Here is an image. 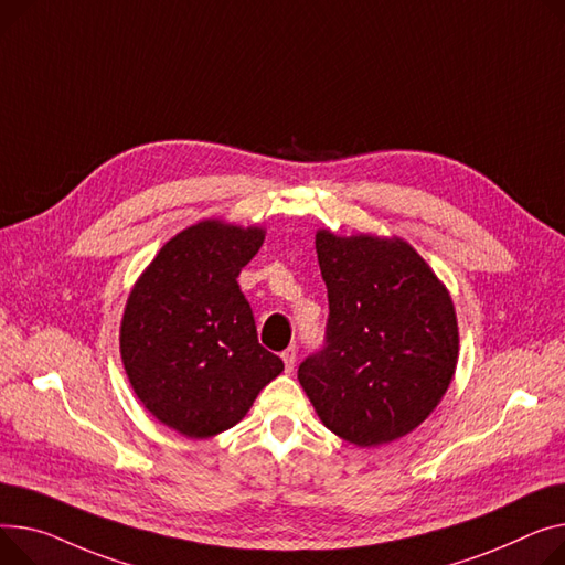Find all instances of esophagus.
<instances>
[{
	"mask_svg": "<svg viewBox=\"0 0 565 565\" xmlns=\"http://www.w3.org/2000/svg\"><path fill=\"white\" fill-rule=\"evenodd\" d=\"M281 359H284L286 372H292V367H295V359H297V352H295V348H288V350H284V352H281Z\"/></svg>",
	"mask_w": 565,
	"mask_h": 565,
	"instance_id": "obj_1",
	"label": "esophagus"
}]
</instances>
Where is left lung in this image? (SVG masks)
<instances>
[{"mask_svg":"<svg viewBox=\"0 0 565 565\" xmlns=\"http://www.w3.org/2000/svg\"><path fill=\"white\" fill-rule=\"evenodd\" d=\"M329 297L324 345L297 380L322 425L359 447L391 443L436 408L459 359L452 297L399 238L316 234Z\"/></svg>","mask_w":565,"mask_h":565,"instance_id":"8db88e82","label":"left lung"}]
</instances>
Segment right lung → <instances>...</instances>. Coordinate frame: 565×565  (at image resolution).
I'll list each match as a JSON object with an SVG mask.
<instances>
[{"label":"right lung","mask_w":565,"mask_h":565,"mask_svg":"<svg viewBox=\"0 0 565 565\" xmlns=\"http://www.w3.org/2000/svg\"><path fill=\"white\" fill-rule=\"evenodd\" d=\"M266 232L204 220L170 238L136 281L120 327L134 393L157 420L209 438L245 418L284 361L258 343L238 275Z\"/></svg>","instance_id":"add662e5"}]
</instances>
